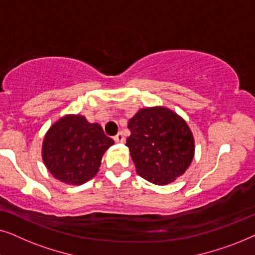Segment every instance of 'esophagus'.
<instances>
[{"instance_id": "1", "label": "esophagus", "mask_w": 255, "mask_h": 255, "mask_svg": "<svg viewBox=\"0 0 255 255\" xmlns=\"http://www.w3.org/2000/svg\"><path fill=\"white\" fill-rule=\"evenodd\" d=\"M114 140L116 141V142H124L125 138H124L123 133H122V132H120V133H117V135H115V137H114Z\"/></svg>"}]
</instances>
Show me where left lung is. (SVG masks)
I'll return each mask as SVG.
<instances>
[{
	"label": "left lung",
	"instance_id": "left-lung-1",
	"mask_svg": "<svg viewBox=\"0 0 255 255\" xmlns=\"http://www.w3.org/2000/svg\"><path fill=\"white\" fill-rule=\"evenodd\" d=\"M127 139L137 173L154 184L182 175L194 156V138L186 122L166 108L140 109L128 121Z\"/></svg>",
	"mask_w": 255,
	"mask_h": 255
}]
</instances>
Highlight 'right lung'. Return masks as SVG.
<instances>
[{"label": "right lung", "mask_w": 255, "mask_h": 255, "mask_svg": "<svg viewBox=\"0 0 255 255\" xmlns=\"http://www.w3.org/2000/svg\"><path fill=\"white\" fill-rule=\"evenodd\" d=\"M114 140L99 124L82 116H65L45 135L43 160L55 179L68 184H82L99 172L104 152Z\"/></svg>", "instance_id": "1"}]
</instances>
